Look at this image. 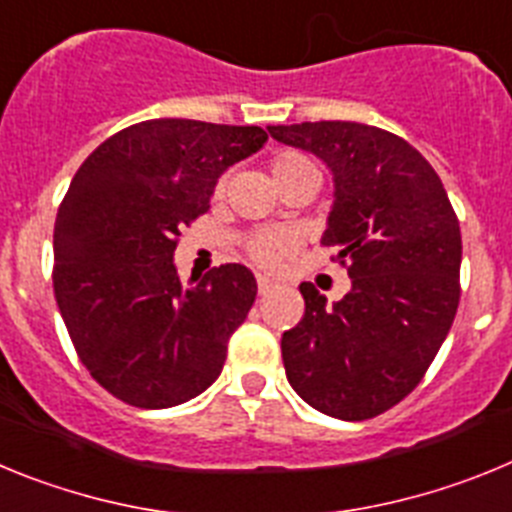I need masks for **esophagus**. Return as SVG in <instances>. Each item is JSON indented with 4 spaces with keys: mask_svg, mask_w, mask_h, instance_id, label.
<instances>
[{
    "mask_svg": "<svg viewBox=\"0 0 512 512\" xmlns=\"http://www.w3.org/2000/svg\"><path fill=\"white\" fill-rule=\"evenodd\" d=\"M256 282H259V292H261V295H266V292H271V289L277 287V284H274V279L264 277V274H259V277H256Z\"/></svg>",
    "mask_w": 512,
    "mask_h": 512,
    "instance_id": "esophagus-1",
    "label": "esophagus"
}]
</instances>
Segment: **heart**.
<instances>
[{"instance_id": "b5f03b06", "label": "heart", "mask_w": 512, "mask_h": 512, "mask_svg": "<svg viewBox=\"0 0 512 512\" xmlns=\"http://www.w3.org/2000/svg\"><path fill=\"white\" fill-rule=\"evenodd\" d=\"M271 171H274V179H277L279 184L284 182V179H289V176H297L302 174V171H318V169H315V164H312L310 158L300 156V153H279V156L274 158V164H271ZM223 189H225V182L217 184V194L223 192ZM248 253H251L253 261H259V264L277 266L279 261L289 253V241L279 233H264L259 235V238H253L251 246H248Z\"/></svg>"}]
</instances>
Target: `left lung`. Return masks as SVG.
I'll return each instance as SVG.
<instances>
[{"label":"left lung","instance_id":"8db88e82","mask_svg":"<svg viewBox=\"0 0 512 512\" xmlns=\"http://www.w3.org/2000/svg\"><path fill=\"white\" fill-rule=\"evenodd\" d=\"M333 174L323 246L351 292L328 305L300 284L305 315L282 336L292 390L320 413L366 420L418 387L459 307L461 230L433 166L400 135L343 120L269 125Z\"/></svg>","mask_w":512,"mask_h":512}]
</instances>
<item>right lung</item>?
Instances as JSON below:
<instances>
[{
    "instance_id": "1",
    "label": "right lung",
    "mask_w": 512,
    "mask_h": 512,
    "mask_svg": "<svg viewBox=\"0 0 512 512\" xmlns=\"http://www.w3.org/2000/svg\"><path fill=\"white\" fill-rule=\"evenodd\" d=\"M266 143L256 125L146 120L79 166L53 230V292L81 364L117 400L174 408L220 377L256 279L223 264L182 284L176 238Z\"/></svg>"
}]
</instances>
